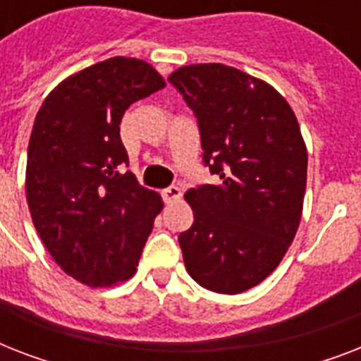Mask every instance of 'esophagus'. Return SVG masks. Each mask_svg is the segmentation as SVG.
<instances>
[{
  "label": "esophagus",
  "instance_id": "esophagus-1",
  "mask_svg": "<svg viewBox=\"0 0 361 361\" xmlns=\"http://www.w3.org/2000/svg\"><path fill=\"white\" fill-rule=\"evenodd\" d=\"M161 195H163L164 202L172 204L181 198V189L176 185H170V187H166V189H163V192H161Z\"/></svg>",
  "mask_w": 361,
  "mask_h": 361
}]
</instances>
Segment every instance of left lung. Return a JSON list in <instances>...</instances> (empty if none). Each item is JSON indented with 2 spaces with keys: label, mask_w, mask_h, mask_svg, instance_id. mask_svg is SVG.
<instances>
[{
  "label": "left lung",
  "mask_w": 361,
  "mask_h": 361,
  "mask_svg": "<svg viewBox=\"0 0 361 361\" xmlns=\"http://www.w3.org/2000/svg\"><path fill=\"white\" fill-rule=\"evenodd\" d=\"M195 112L214 185L185 192L195 221L180 234L183 262L208 290L240 294L262 283L296 236L307 183V147L275 87L223 63L169 76Z\"/></svg>",
  "instance_id": "1"
}]
</instances>
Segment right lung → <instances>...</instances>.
<instances>
[{"label":"right lung","mask_w":361,"mask_h":361,"mask_svg":"<svg viewBox=\"0 0 361 361\" xmlns=\"http://www.w3.org/2000/svg\"><path fill=\"white\" fill-rule=\"evenodd\" d=\"M164 86L149 63L116 56L65 78L37 112L25 166L31 219L59 268L87 286L135 275L163 209L157 192L121 172L120 123Z\"/></svg>","instance_id":"obj_1"}]
</instances>
